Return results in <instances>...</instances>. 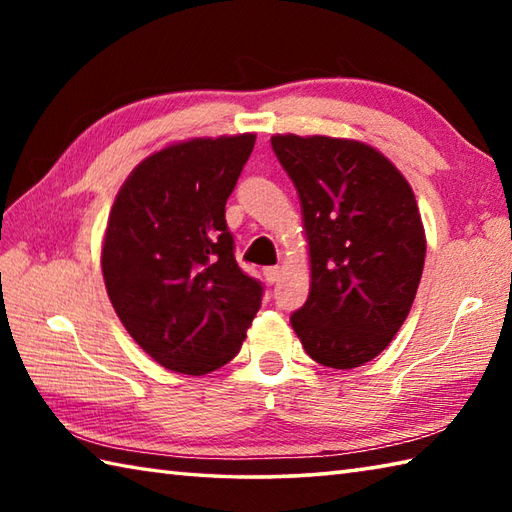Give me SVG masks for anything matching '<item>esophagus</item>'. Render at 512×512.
<instances>
[{
    "instance_id": "1",
    "label": "esophagus",
    "mask_w": 512,
    "mask_h": 512,
    "mask_svg": "<svg viewBox=\"0 0 512 512\" xmlns=\"http://www.w3.org/2000/svg\"><path fill=\"white\" fill-rule=\"evenodd\" d=\"M281 273H284V270H281L279 266H270V268H264V277H266L268 284H277V281L281 279Z\"/></svg>"
}]
</instances>
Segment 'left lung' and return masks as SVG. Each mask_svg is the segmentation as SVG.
Instances as JSON below:
<instances>
[{
	"mask_svg": "<svg viewBox=\"0 0 512 512\" xmlns=\"http://www.w3.org/2000/svg\"><path fill=\"white\" fill-rule=\"evenodd\" d=\"M275 156L299 193L310 295L290 317L312 361L369 363L416 299L427 237L418 202L394 162L350 138L275 134Z\"/></svg>",
	"mask_w": 512,
	"mask_h": 512,
	"instance_id": "8db88e82",
	"label": "left lung"
}]
</instances>
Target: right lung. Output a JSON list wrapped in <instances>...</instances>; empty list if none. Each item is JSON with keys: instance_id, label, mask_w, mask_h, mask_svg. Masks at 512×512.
<instances>
[{"instance_id": "add662e5", "label": "right lung", "mask_w": 512, "mask_h": 512, "mask_svg": "<svg viewBox=\"0 0 512 512\" xmlns=\"http://www.w3.org/2000/svg\"><path fill=\"white\" fill-rule=\"evenodd\" d=\"M255 134L191 138L147 156L112 204L101 268L129 336L171 372L204 376L239 352L262 284L233 255L224 206Z\"/></svg>"}]
</instances>
